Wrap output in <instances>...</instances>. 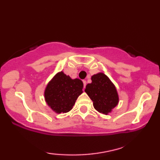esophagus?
<instances>
[{"mask_svg": "<svg viewBox=\"0 0 160 160\" xmlns=\"http://www.w3.org/2000/svg\"><path fill=\"white\" fill-rule=\"evenodd\" d=\"M83 83H84V88L85 89V87H86V84H87V82L85 80H83Z\"/></svg>", "mask_w": 160, "mask_h": 160, "instance_id": "obj_1", "label": "esophagus"}]
</instances>
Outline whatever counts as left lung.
Wrapping results in <instances>:
<instances>
[{
	"instance_id": "obj_1",
	"label": "left lung",
	"mask_w": 160,
	"mask_h": 160,
	"mask_svg": "<svg viewBox=\"0 0 160 160\" xmlns=\"http://www.w3.org/2000/svg\"><path fill=\"white\" fill-rule=\"evenodd\" d=\"M92 83L86 86L85 92L93 102V106L100 113H107L119 102L117 89L107 76L102 73L93 75Z\"/></svg>"
}]
</instances>
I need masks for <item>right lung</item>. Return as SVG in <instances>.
<instances>
[{"instance_id":"1","label":"right lung","mask_w":160,"mask_h":160,"mask_svg":"<svg viewBox=\"0 0 160 160\" xmlns=\"http://www.w3.org/2000/svg\"><path fill=\"white\" fill-rule=\"evenodd\" d=\"M83 82L78 78L72 79L63 72L57 73L46 87L45 100L57 113H67L83 92Z\"/></svg>"}]
</instances>
